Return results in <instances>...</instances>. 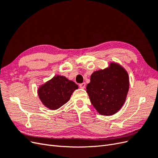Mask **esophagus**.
<instances>
[{
	"label": "esophagus",
	"mask_w": 158,
	"mask_h": 158,
	"mask_svg": "<svg viewBox=\"0 0 158 158\" xmlns=\"http://www.w3.org/2000/svg\"><path fill=\"white\" fill-rule=\"evenodd\" d=\"M79 86H80V88H82V89L85 88V82H83V83H82V84H79Z\"/></svg>",
	"instance_id": "obj_1"
}]
</instances>
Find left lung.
Wrapping results in <instances>:
<instances>
[{
	"instance_id": "left-lung-1",
	"label": "left lung",
	"mask_w": 158,
	"mask_h": 158,
	"mask_svg": "<svg viewBox=\"0 0 158 158\" xmlns=\"http://www.w3.org/2000/svg\"><path fill=\"white\" fill-rule=\"evenodd\" d=\"M128 88L127 71L118 64L111 63L108 69L95 71L91 75L86 92L99 113L112 115L123 106Z\"/></svg>"
}]
</instances>
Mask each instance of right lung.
<instances>
[{
	"mask_svg": "<svg viewBox=\"0 0 158 158\" xmlns=\"http://www.w3.org/2000/svg\"><path fill=\"white\" fill-rule=\"evenodd\" d=\"M78 88L73 81L62 76H56L41 86L38 90L42 103L51 109H59L67 102L72 94Z\"/></svg>",
	"mask_w": 158,
	"mask_h": 158,
	"instance_id": "right-lung-1",
	"label": "right lung"
}]
</instances>
